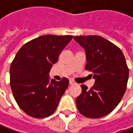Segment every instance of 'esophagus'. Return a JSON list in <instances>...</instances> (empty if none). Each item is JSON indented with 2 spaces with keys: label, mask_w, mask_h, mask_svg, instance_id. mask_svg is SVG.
I'll use <instances>...</instances> for the list:
<instances>
[{
  "label": "esophagus",
  "mask_w": 133,
  "mask_h": 133,
  "mask_svg": "<svg viewBox=\"0 0 133 133\" xmlns=\"http://www.w3.org/2000/svg\"><path fill=\"white\" fill-rule=\"evenodd\" d=\"M69 83H70V85H74V84H75V82H74L73 79H70V80H69Z\"/></svg>",
  "instance_id": "1"
}]
</instances>
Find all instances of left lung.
Listing matches in <instances>:
<instances>
[{
	"label": "left lung",
	"mask_w": 133,
	"mask_h": 133,
	"mask_svg": "<svg viewBox=\"0 0 133 133\" xmlns=\"http://www.w3.org/2000/svg\"><path fill=\"white\" fill-rule=\"evenodd\" d=\"M85 51V69L95 79L91 89L82 85V93L76 98L79 112L91 118H99L112 112L127 89L129 69L121 49L98 36H74Z\"/></svg>",
	"instance_id": "1"
}]
</instances>
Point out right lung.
I'll list each match as a JSON object with an SVG mask.
<instances>
[{"instance_id": "obj_1", "label": "right lung", "mask_w": 133, "mask_h": 133, "mask_svg": "<svg viewBox=\"0 0 133 133\" xmlns=\"http://www.w3.org/2000/svg\"><path fill=\"white\" fill-rule=\"evenodd\" d=\"M72 36L45 35L24 44L10 66V85L14 98L28 115L42 118L54 112L69 81L50 80L54 64Z\"/></svg>"}]
</instances>
